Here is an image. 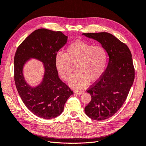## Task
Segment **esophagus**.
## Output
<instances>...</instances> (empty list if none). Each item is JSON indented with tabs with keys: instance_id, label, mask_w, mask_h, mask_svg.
<instances>
[{
	"instance_id": "obj_1",
	"label": "esophagus",
	"mask_w": 146,
	"mask_h": 146,
	"mask_svg": "<svg viewBox=\"0 0 146 146\" xmlns=\"http://www.w3.org/2000/svg\"><path fill=\"white\" fill-rule=\"evenodd\" d=\"M76 94H78V95H81V94H83L84 93V91H75L74 92Z\"/></svg>"
}]
</instances>
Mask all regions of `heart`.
<instances>
[{
    "mask_svg": "<svg viewBox=\"0 0 146 146\" xmlns=\"http://www.w3.org/2000/svg\"><path fill=\"white\" fill-rule=\"evenodd\" d=\"M108 54L102 46H94L82 41H76L66 48V53L58 52L55 63L60 76L69 81L73 76L74 66L77 75L69 83L74 89L80 90L88 82H98L104 75L107 64Z\"/></svg>",
    "mask_w": 146,
    "mask_h": 146,
    "instance_id": "obj_1",
    "label": "heart"
}]
</instances>
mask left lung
<instances>
[{"mask_svg":"<svg viewBox=\"0 0 146 146\" xmlns=\"http://www.w3.org/2000/svg\"><path fill=\"white\" fill-rule=\"evenodd\" d=\"M98 41L108 55L107 68L100 80L87 90L91 100L85 108L91 119L102 121L113 116L125 102L135 78L131 54L125 44L107 32L83 33Z\"/></svg>","mask_w":146,"mask_h":146,"instance_id":"1","label":"left lung"}]
</instances>
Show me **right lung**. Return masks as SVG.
Listing matches in <instances>:
<instances>
[{"instance_id":"add662e5","label":"right lung","mask_w":146,"mask_h":146,"mask_svg":"<svg viewBox=\"0 0 146 146\" xmlns=\"http://www.w3.org/2000/svg\"><path fill=\"white\" fill-rule=\"evenodd\" d=\"M61 32L46 29L36 30L17 48L15 66V82L25 105L36 116L45 119L55 118L62 113L64 106L73 91L61 81L55 66L57 52L68 41ZM30 59L43 63L44 75L38 86H31L23 76V68Z\"/></svg>"}]
</instances>
